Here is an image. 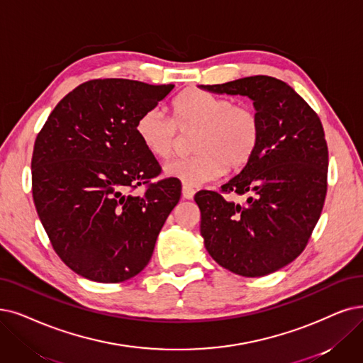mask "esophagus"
<instances>
[{
	"instance_id": "1",
	"label": "esophagus",
	"mask_w": 363,
	"mask_h": 363,
	"mask_svg": "<svg viewBox=\"0 0 363 363\" xmlns=\"http://www.w3.org/2000/svg\"><path fill=\"white\" fill-rule=\"evenodd\" d=\"M182 194H183V198L192 199L194 195H195V189H194V187H191V186L183 184V186H182Z\"/></svg>"
}]
</instances>
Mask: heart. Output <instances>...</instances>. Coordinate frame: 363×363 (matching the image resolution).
<instances>
[{
    "mask_svg": "<svg viewBox=\"0 0 363 363\" xmlns=\"http://www.w3.org/2000/svg\"><path fill=\"white\" fill-rule=\"evenodd\" d=\"M135 134L141 146L157 161H167L177 150L180 135L189 137L187 159L165 165L167 177L187 186H198L244 168L260 140V121L247 104H234L226 96L198 88L180 92L171 103V119L161 110L149 108L138 116Z\"/></svg>",
    "mask_w": 363,
    "mask_h": 363,
    "instance_id": "obj_1",
    "label": "heart"
}]
</instances>
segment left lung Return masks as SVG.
I'll return each mask as SVG.
<instances>
[{
	"label": "left lung",
	"instance_id": "left-lung-1",
	"mask_svg": "<svg viewBox=\"0 0 363 363\" xmlns=\"http://www.w3.org/2000/svg\"><path fill=\"white\" fill-rule=\"evenodd\" d=\"M253 99L260 140L250 162L222 186L199 191L201 235L217 264L242 277H264L307 247L328 191V144L317 113L287 83L269 76L201 84ZM247 194L242 206L223 194Z\"/></svg>",
	"mask_w": 363,
	"mask_h": 363
}]
</instances>
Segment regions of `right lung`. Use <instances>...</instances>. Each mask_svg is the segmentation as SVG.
Wrapping results in <instances>:
<instances>
[{
  "instance_id": "obj_1",
  "label": "right lung",
  "mask_w": 363,
  "mask_h": 363,
  "mask_svg": "<svg viewBox=\"0 0 363 363\" xmlns=\"http://www.w3.org/2000/svg\"><path fill=\"white\" fill-rule=\"evenodd\" d=\"M174 84L95 79L65 95L33 152V198L52 247L84 279L121 283L141 272L177 206L176 179L152 182L157 161L135 134L138 116ZM145 186L140 196L133 191Z\"/></svg>"
}]
</instances>
